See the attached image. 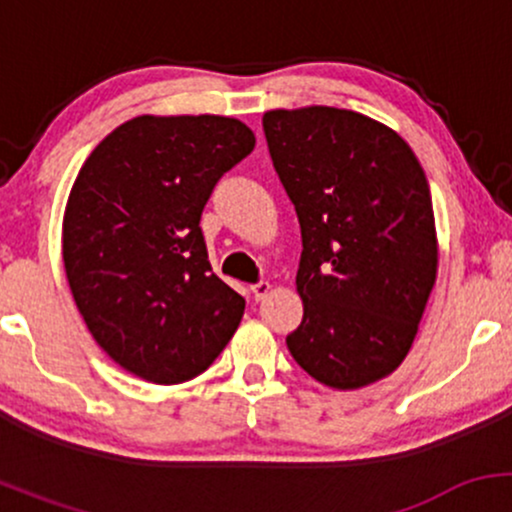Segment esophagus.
Segmentation results:
<instances>
[{
  "label": "esophagus",
  "instance_id": "34e87169",
  "mask_svg": "<svg viewBox=\"0 0 512 512\" xmlns=\"http://www.w3.org/2000/svg\"><path fill=\"white\" fill-rule=\"evenodd\" d=\"M252 296H255V301H262V298L269 296V291H272V284L269 281H257V284L250 286Z\"/></svg>",
  "mask_w": 512,
  "mask_h": 512
}]
</instances>
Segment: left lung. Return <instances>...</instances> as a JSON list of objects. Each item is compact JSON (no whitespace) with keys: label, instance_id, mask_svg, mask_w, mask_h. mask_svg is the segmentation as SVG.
Instances as JSON below:
<instances>
[{"label":"left lung","instance_id":"1","mask_svg":"<svg viewBox=\"0 0 512 512\" xmlns=\"http://www.w3.org/2000/svg\"><path fill=\"white\" fill-rule=\"evenodd\" d=\"M262 127L303 238V322L286 346L332 390L378 383L409 354L436 284L424 168L395 129L354 110H267Z\"/></svg>","mask_w":512,"mask_h":512}]
</instances>
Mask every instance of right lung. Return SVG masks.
Masks as SVG:
<instances>
[{
	"label": "right lung",
	"instance_id": "obj_1",
	"mask_svg": "<svg viewBox=\"0 0 512 512\" xmlns=\"http://www.w3.org/2000/svg\"><path fill=\"white\" fill-rule=\"evenodd\" d=\"M255 149L223 115H139L86 158L62 221V260L88 332L120 368L178 385L236 334L243 296L211 272L202 209Z\"/></svg>",
	"mask_w": 512,
	"mask_h": 512
}]
</instances>
